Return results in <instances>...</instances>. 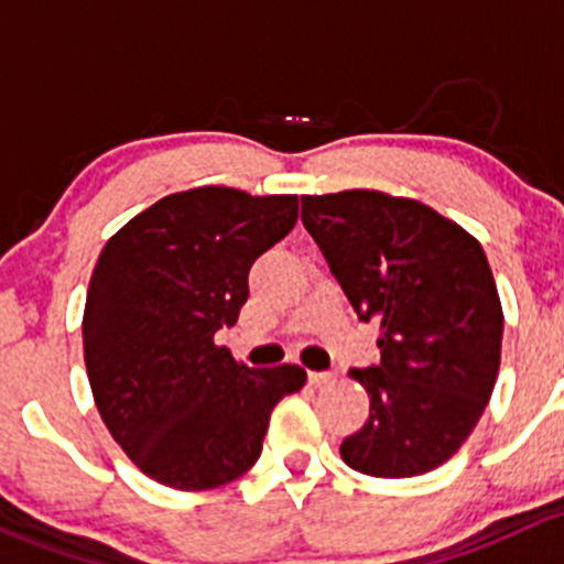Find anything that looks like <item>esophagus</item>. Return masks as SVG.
Returning <instances> with one entry per match:
<instances>
[{"label":"esophagus","mask_w":564,"mask_h":564,"mask_svg":"<svg viewBox=\"0 0 564 564\" xmlns=\"http://www.w3.org/2000/svg\"><path fill=\"white\" fill-rule=\"evenodd\" d=\"M334 371H310L312 386H325V382H334Z\"/></svg>","instance_id":"esophagus-1"}]
</instances>
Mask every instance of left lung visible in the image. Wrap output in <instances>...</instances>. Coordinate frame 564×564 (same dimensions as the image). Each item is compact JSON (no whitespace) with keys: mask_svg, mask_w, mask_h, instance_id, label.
I'll return each instance as SVG.
<instances>
[{"mask_svg":"<svg viewBox=\"0 0 564 564\" xmlns=\"http://www.w3.org/2000/svg\"><path fill=\"white\" fill-rule=\"evenodd\" d=\"M358 321L380 323V364L350 375L369 421L341 443L347 467L412 478L448 462L495 391L502 306L484 247L434 208L375 189L301 197Z\"/></svg>","mask_w":564,"mask_h":564,"instance_id":"1","label":"left lung"}]
</instances>
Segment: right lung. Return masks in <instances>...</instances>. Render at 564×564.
Listing matches in <instances>:
<instances>
[{
    "mask_svg": "<svg viewBox=\"0 0 564 564\" xmlns=\"http://www.w3.org/2000/svg\"><path fill=\"white\" fill-rule=\"evenodd\" d=\"M299 219V197L230 187L167 195L106 243L89 282L84 358L108 432L156 484L217 489L263 451L301 367L249 369L214 345L239 321L249 269Z\"/></svg>",
    "mask_w": 564,
    "mask_h": 564,
    "instance_id": "add662e5",
    "label": "right lung"
}]
</instances>
